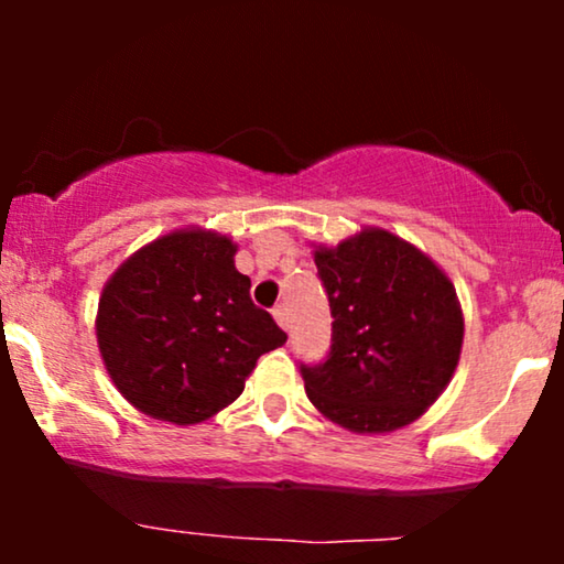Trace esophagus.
Listing matches in <instances>:
<instances>
[{
	"label": "esophagus",
	"instance_id": "34e87169",
	"mask_svg": "<svg viewBox=\"0 0 564 564\" xmlns=\"http://www.w3.org/2000/svg\"><path fill=\"white\" fill-rule=\"evenodd\" d=\"M272 313H274V321H276V323H280V326H282L284 330H288V328H290V318H288V307H284V305H276Z\"/></svg>",
	"mask_w": 564,
	"mask_h": 564
}]
</instances>
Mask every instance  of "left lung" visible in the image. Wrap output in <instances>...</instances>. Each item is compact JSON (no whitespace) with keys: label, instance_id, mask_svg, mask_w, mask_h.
Listing matches in <instances>:
<instances>
[{"label":"left lung","instance_id":"obj_1","mask_svg":"<svg viewBox=\"0 0 564 564\" xmlns=\"http://www.w3.org/2000/svg\"><path fill=\"white\" fill-rule=\"evenodd\" d=\"M330 305V349L300 365L311 403L357 434L423 415L459 361L465 321L454 284L415 246L369 228L315 251Z\"/></svg>","mask_w":564,"mask_h":564}]
</instances>
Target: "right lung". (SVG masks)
I'll return each mask as SVG.
<instances>
[{"label": "right lung", "instance_id": "add662e5", "mask_svg": "<svg viewBox=\"0 0 564 564\" xmlns=\"http://www.w3.org/2000/svg\"><path fill=\"white\" fill-rule=\"evenodd\" d=\"M236 246L176 230L133 253L105 284L97 341L115 388L153 419L199 423L234 403L261 354L288 341L253 305Z\"/></svg>", "mask_w": 564, "mask_h": 564}]
</instances>
